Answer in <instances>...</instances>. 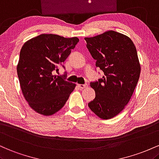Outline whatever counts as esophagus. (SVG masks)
<instances>
[{"mask_svg": "<svg viewBox=\"0 0 159 159\" xmlns=\"http://www.w3.org/2000/svg\"><path fill=\"white\" fill-rule=\"evenodd\" d=\"M77 86L79 87L80 89H84L87 86V84H78Z\"/></svg>", "mask_w": 159, "mask_h": 159, "instance_id": "obj_1", "label": "esophagus"}]
</instances>
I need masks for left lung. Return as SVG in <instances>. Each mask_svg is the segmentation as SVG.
Here are the masks:
<instances>
[{
    "instance_id": "1",
    "label": "left lung",
    "mask_w": 159,
    "mask_h": 159,
    "mask_svg": "<svg viewBox=\"0 0 159 159\" xmlns=\"http://www.w3.org/2000/svg\"><path fill=\"white\" fill-rule=\"evenodd\" d=\"M85 40L95 66L103 73L102 78L91 82L96 95L88 105L100 118L111 119L124 110L139 80L137 49L129 37L114 31Z\"/></svg>"
}]
</instances>
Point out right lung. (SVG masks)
<instances>
[{"label": "right lung", "mask_w": 159, "mask_h": 159, "mask_svg": "<svg viewBox=\"0 0 159 159\" xmlns=\"http://www.w3.org/2000/svg\"><path fill=\"white\" fill-rule=\"evenodd\" d=\"M78 42L77 37L43 34L22 46L18 77L25 98L37 113L44 116L57 113L74 91L76 85L66 81V72L62 76H54L52 71L58 70Z\"/></svg>", "instance_id": "right-lung-1"}]
</instances>
